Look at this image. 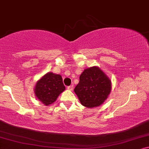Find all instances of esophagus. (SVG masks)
<instances>
[{
    "label": "esophagus",
    "instance_id": "esophagus-1",
    "mask_svg": "<svg viewBox=\"0 0 149 149\" xmlns=\"http://www.w3.org/2000/svg\"><path fill=\"white\" fill-rule=\"evenodd\" d=\"M68 89L69 90V91H73V89H74V86H73V85H71V86H68Z\"/></svg>",
    "mask_w": 149,
    "mask_h": 149
}]
</instances>
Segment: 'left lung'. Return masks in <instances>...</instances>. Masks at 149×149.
<instances>
[{
	"label": "left lung",
	"mask_w": 149,
	"mask_h": 149,
	"mask_svg": "<svg viewBox=\"0 0 149 149\" xmlns=\"http://www.w3.org/2000/svg\"><path fill=\"white\" fill-rule=\"evenodd\" d=\"M111 81L98 67L86 69L79 76L74 88L80 103L88 108L99 107L105 101L111 91Z\"/></svg>",
	"instance_id": "obj_1"
}]
</instances>
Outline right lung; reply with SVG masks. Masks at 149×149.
Segmentation results:
<instances>
[{
  "label": "right lung",
  "mask_w": 149,
  "mask_h": 149,
  "mask_svg": "<svg viewBox=\"0 0 149 149\" xmlns=\"http://www.w3.org/2000/svg\"><path fill=\"white\" fill-rule=\"evenodd\" d=\"M65 90V87L63 83L61 75L48 72L36 81L33 91L39 101L46 106H49L56 101Z\"/></svg>",
  "instance_id": "obj_1"
}]
</instances>
